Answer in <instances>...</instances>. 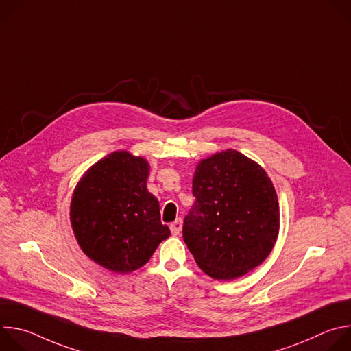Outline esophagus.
Wrapping results in <instances>:
<instances>
[{"label":"esophagus","mask_w":351,"mask_h":351,"mask_svg":"<svg viewBox=\"0 0 351 351\" xmlns=\"http://www.w3.org/2000/svg\"><path fill=\"white\" fill-rule=\"evenodd\" d=\"M182 226H183V221L180 218H178L175 222H172L171 226H169L172 234H179L180 230H182Z\"/></svg>","instance_id":"esophagus-1"}]
</instances>
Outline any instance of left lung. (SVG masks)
<instances>
[{
    "label": "left lung",
    "mask_w": 351,
    "mask_h": 351,
    "mask_svg": "<svg viewBox=\"0 0 351 351\" xmlns=\"http://www.w3.org/2000/svg\"><path fill=\"white\" fill-rule=\"evenodd\" d=\"M193 194L183 240L208 276L233 280L267 260L280 214L276 190L260 164L232 148L215 153L198 161Z\"/></svg>",
    "instance_id": "left-lung-1"
}]
</instances>
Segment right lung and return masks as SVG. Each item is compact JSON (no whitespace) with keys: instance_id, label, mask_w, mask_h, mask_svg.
Listing matches in <instances>:
<instances>
[{"instance_id":"obj_1","label":"right lung","mask_w":351,"mask_h":351,"mask_svg":"<svg viewBox=\"0 0 351 351\" xmlns=\"http://www.w3.org/2000/svg\"><path fill=\"white\" fill-rule=\"evenodd\" d=\"M148 175L145 158L119 149L93 164L73 190L69 215L76 241L108 271L141 268L171 236L157 197L147 190Z\"/></svg>"}]
</instances>
